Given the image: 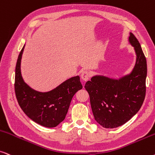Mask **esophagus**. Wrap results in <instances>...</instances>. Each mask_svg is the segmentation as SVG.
Returning <instances> with one entry per match:
<instances>
[{"label":"esophagus","mask_w":155,"mask_h":155,"mask_svg":"<svg viewBox=\"0 0 155 155\" xmlns=\"http://www.w3.org/2000/svg\"><path fill=\"white\" fill-rule=\"evenodd\" d=\"M90 75L89 72L87 71V70H84V71H82V73L81 74V78L82 80H84V81H87V80L90 79Z\"/></svg>","instance_id":"obj_1"}]
</instances>
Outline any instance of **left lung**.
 Listing matches in <instances>:
<instances>
[{"instance_id": "8db88e82", "label": "left lung", "mask_w": 155, "mask_h": 155, "mask_svg": "<svg viewBox=\"0 0 155 155\" xmlns=\"http://www.w3.org/2000/svg\"><path fill=\"white\" fill-rule=\"evenodd\" d=\"M129 41L137 55L132 73L120 80L95 76L85 85L95 120L105 128L117 127L126 123L139 111L145 97L146 58L132 33Z\"/></svg>"}]
</instances>
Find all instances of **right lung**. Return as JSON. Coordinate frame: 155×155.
Listing matches in <instances>:
<instances>
[{"label": "right lung", "mask_w": 155, "mask_h": 155, "mask_svg": "<svg viewBox=\"0 0 155 155\" xmlns=\"http://www.w3.org/2000/svg\"><path fill=\"white\" fill-rule=\"evenodd\" d=\"M23 49L24 47L15 67L14 85L18 102L26 115L36 123L46 127H55L65 119L72 98L82 88L80 77L70 78L48 92L35 91L25 83L21 76V61Z\"/></svg>", "instance_id": "1"}]
</instances>
